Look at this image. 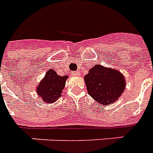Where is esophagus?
<instances>
[{
  "label": "esophagus",
  "mask_w": 153,
  "mask_h": 153,
  "mask_svg": "<svg viewBox=\"0 0 153 153\" xmlns=\"http://www.w3.org/2000/svg\"><path fill=\"white\" fill-rule=\"evenodd\" d=\"M79 74H80V73L79 71H72L71 72V75H73V76H79Z\"/></svg>",
  "instance_id": "esophagus-1"
}]
</instances>
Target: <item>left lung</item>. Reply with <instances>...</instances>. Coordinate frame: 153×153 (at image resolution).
I'll use <instances>...</instances> for the list:
<instances>
[{"mask_svg": "<svg viewBox=\"0 0 153 153\" xmlns=\"http://www.w3.org/2000/svg\"><path fill=\"white\" fill-rule=\"evenodd\" d=\"M88 94L103 105L115 102L125 89L123 75L112 68L97 64L84 78Z\"/></svg>", "mask_w": 153, "mask_h": 153, "instance_id": "1", "label": "left lung"}]
</instances>
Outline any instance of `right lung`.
Segmentation results:
<instances>
[{
	"label": "right lung",
	"mask_w": 153,
	"mask_h": 153,
	"mask_svg": "<svg viewBox=\"0 0 153 153\" xmlns=\"http://www.w3.org/2000/svg\"><path fill=\"white\" fill-rule=\"evenodd\" d=\"M68 78L67 75H58L55 71L50 69L47 71L45 78L37 88L38 95L42 97L45 102H55L61 96L62 90L64 89Z\"/></svg>",
	"instance_id": "add662e5"
}]
</instances>
